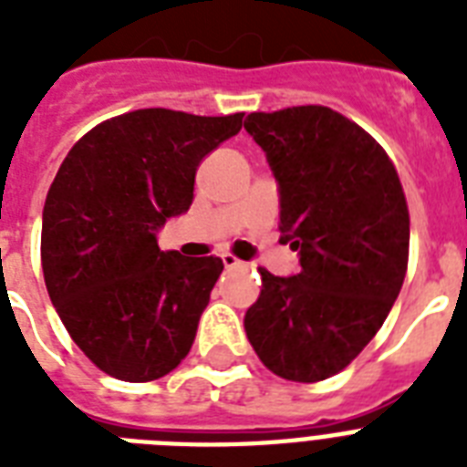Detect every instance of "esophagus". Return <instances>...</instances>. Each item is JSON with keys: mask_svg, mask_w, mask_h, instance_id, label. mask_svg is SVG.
Masks as SVG:
<instances>
[{"mask_svg": "<svg viewBox=\"0 0 467 467\" xmlns=\"http://www.w3.org/2000/svg\"><path fill=\"white\" fill-rule=\"evenodd\" d=\"M220 259H223V266L225 269H237V266H242V262L237 259L234 254H230V252H225V254H220Z\"/></svg>", "mask_w": 467, "mask_h": 467, "instance_id": "obj_1", "label": "esophagus"}]
</instances>
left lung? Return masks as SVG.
<instances>
[{
  "mask_svg": "<svg viewBox=\"0 0 467 467\" xmlns=\"http://www.w3.org/2000/svg\"><path fill=\"white\" fill-rule=\"evenodd\" d=\"M281 193V242L300 271L259 269L244 315L249 344L271 373L317 383L337 376L383 327L410 259V211L398 169L361 126L327 106L249 113Z\"/></svg>",
  "mask_w": 467,
  "mask_h": 467,
  "instance_id": "1",
  "label": "left lung"
}]
</instances>
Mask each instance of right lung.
<instances>
[{
	"mask_svg": "<svg viewBox=\"0 0 467 467\" xmlns=\"http://www.w3.org/2000/svg\"><path fill=\"white\" fill-rule=\"evenodd\" d=\"M242 116L140 109L91 128L47 191V296L97 368L128 383L167 376L191 351L223 259L161 252L155 233L189 211L196 169Z\"/></svg>",
	"mask_w": 467,
	"mask_h": 467,
	"instance_id": "right-lung-1",
	"label": "right lung"
}]
</instances>
